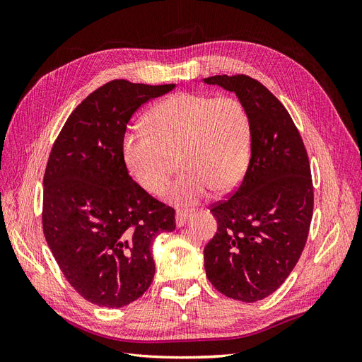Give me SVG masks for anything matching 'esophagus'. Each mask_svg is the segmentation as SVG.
Segmentation results:
<instances>
[{"mask_svg":"<svg viewBox=\"0 0 362 362\" xmlns=\"http://www.w3.org/2000/svg\"><path fill=\"white\" fill-rule=\"evenodd\" d=\"M190 217H192V211L178 210L177 214H175V222H177V226H184Z\"/></svg>","mask_w":362,"mask_h":362,"instance_id":"34e87169","label":"esophagus"}]
</instances>
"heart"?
Wrapping results in <instances>:
<instances>
[{"label":"heart","mask_w":362,"mask_h":362,"mask_svg":"<svg viewBox=\"0 0 362 362\" xmlns=\"http://www.w3.org/2000/svg\"><path fill=\"white\" fill-rule=\"evenodd\" d=\"M250 117L234 96L213 98L178 93L161 101L148 115V128L129 127L122 137L125 166L141 189L160 194L178 156V180L164 198L178 206H193L211 190L228 193L249 166Z\"/></svg>","instance_id":"obj_1"}]
</instances>
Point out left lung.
<instances>
[{
  "instance_id": "8db88e82",
  "label": "left lung",
  "mask_w": 362,
  "mask_h": 362,
  "mask_svg": "<svg viewBox=\"0 0 362 362\" xmlns=\"http://www.w3.org/2000/svg\"><path fill=\"white\" fill-rule=\"evenodd\" d=\"M234 92L250 117V160L231 198L211 205L217 233L204 249L206 278L226 298L257 302L299 261L313 218L308 154L278 98L247 75L204 78Z\"/></svg>"
}]
</instances>
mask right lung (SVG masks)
<instances>
[{
    "instance_id": "add662e5",
    "label": "right lung",
    "mask_w": 362,
    "mask_h": 362,
    "mask_svg": "<svg viewBox=\"0 0 362 362\" xmlns=\"http://www.w3.org/2000/svg\"><path fill=\"white\" fill-rule=\"evenodd\" d=\"M175 84L113 80L75 108L43 175L42 225L64 278L86 300L122 308L156 273L151 246L175 229V210L129 177L122 137L137 108Z\"/></svg>"
}]
</instances>
